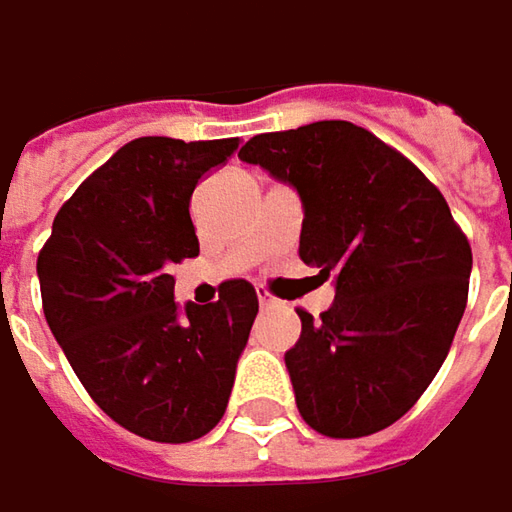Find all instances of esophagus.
Instances as JSON below:
<instances>
[{"mask_svg":"<svg viewBox=\"0 0 512 512\" xmlns=\"http://www.w3.org/2000/svg\"><path fill=\"white\" fill-rule=\"evenodd\" d=\"M256 296H259V305H262V308H276V305H279V299H276V296H270L268 291H262V288L256 291Z\"/></svg>","mask_w":512,"mask_h":512,"instance_id":"1","label":"esophagus"}]
</instances>
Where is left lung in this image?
<instances>
[{
  "label": "left lung",
  "instance_id": "8db88e82",
  "mask_svg": "<svg viewBox=\"0 0 512 512\" xmlns=\"http://www.w3.org/2000/svg\"><path fill=\"white\" fill-rule=\"evenodd\" d=\"M239 158L302 201L299 259L334 276V302L285 366L299 415L328 438H363L403 418L444 366L467 308L473 250L438 187L348 120L256 135Z\"/></svg>",
  "mask_w": 512,
  "mask_h": 512
}]
</instances>
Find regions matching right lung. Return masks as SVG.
<instances>
[{"instance_id":"add662e5","label":"right lung","mask_w":512,"mask_h":512,"mask_svg":"<svg viewBox=\"0 0 512 512\" xmlns=\"http://www.w3.org/2000/svg\"><path fill=\"white\" fill-rule=\"evenodd\" d=\"M239 138H138L91 172L39 250L42 311L91 400L123 429L187 444L224 415L259 299L230 279L178 308L172 265L198 256L190 198Z\"/></svg>"}]
</instances>
